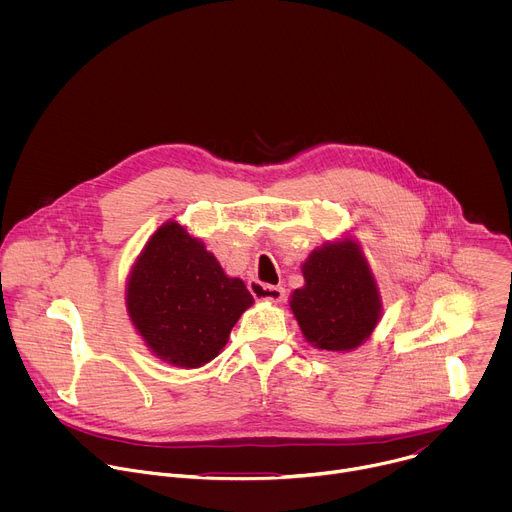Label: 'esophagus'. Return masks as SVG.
<instances>
[{
    "mask_svg": "<svg viewBox=\"0 0 512 512\" xmlns=\"http://www.w3.org/2000/svg\"><path fill=\"white\" fill-rule=\"evenodd\" d=\"M249 291L257 300H265V302H273V304H279L285 298L283 287L267 285V283H261V281H249Z\"/></svg>",
    "mask_w": 512,
    "mask_h": 512,
    "instance_id": "esophagus-1",
    "label": "esophagus"
}]
</instances>
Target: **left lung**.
<instances>
[{
	"instance_id": "left-lung-1",
	"label": "left lung",
	"mask_w": 512,
	"mask_h": 512,
	"mask_svg": "<svg viewBox=\"0 0 512 512\" xmlns=\"http://www.w3.org/2000/svg\"><path fill=\"white\" fill-rule=\"evenodd\" d=\"M304 285L289 296V310L304 338L318 350L350 352L375 332L383 302L360 243L346 235L314 249L302 263Z\"/></svg>"
}]
</instances>
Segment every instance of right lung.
<instances>
[{
    "mask_svg": "<svg viewBox=\"0 0 512 512\" xmlns=\"http://www.w3.org/2000/svg\"><path fill=\"white\" fill-rule=\"evenodd\" d=\"M253 296L229 277L204 243L166 221L143 245L125 283L131 326L154 356L198 369L221 354Z\"/></svg>",
    "mask_w": 512,
    "mask_h": 512,
    "instance_id": "right-lung-1",
    "label": "right lung"
}]
</instances>
